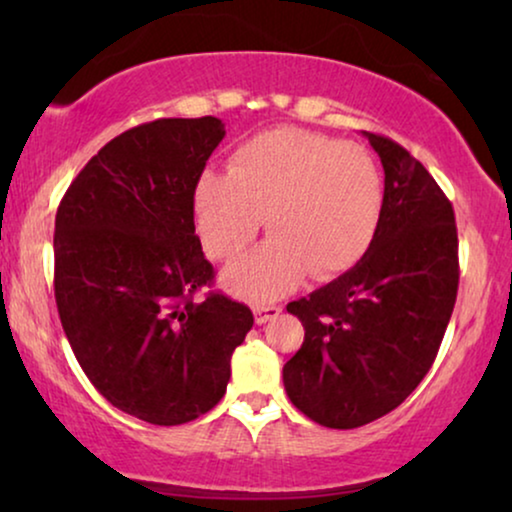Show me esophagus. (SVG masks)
<instances>
[{
  "instance_id": "obj_1",
  "label": "esophagus",
  "mask_w": 512,
  "mask_h": 512,
  "mask_svg": "<svg viewBox=\"0 0 512 512\" xmlns=\"http://www.w3.org/2000/svg\"><path fill=\"white\" fill-rule=\"evenodd\" d=\"M279 314H282V307L279 305H254L256 324H268V321L277 319Z\"/></svg>"
}]
</instances>
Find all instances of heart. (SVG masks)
Segmentation results:
<instances>
[{
	"label": "heart",
	"mask_w": 512,
	"mask_h": 512,
	"mask_svg": "<svg viewBox=\"0 0 512 512\" xmlns=\"http://www.w3.org/2000/svg\"><path fill=\"white\" fill-rule=\"evenodd\" d=\"M195 226L209 258L230 261L263 216L272 240L223 272L247 300H272L303 282L340 277L366 256L384 209V179L359 144L275 128L237 146L230 174L207 170L193 193Z\"/></svg>",
	"instance_id": "obj_1"
}]
</instances>
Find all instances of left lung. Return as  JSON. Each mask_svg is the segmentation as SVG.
<instances>
[{
  "mask_svg": "<svg viewBox=\"0 0 512 512\" xmlns=\"http://www.w3.org/2000/svg\"><path fill=\"white\" fill-rule=\"evenodd\" d=\"M384 167V209L366 256L286 310L303 347L286 361L296 408L328 429H356L398 408L436 361L459 289L454 209L394 139L366 132Z\"/></svg>",
  "mask_w": 512,
  "mask_h": 512,
  "instance_id": "obj_1",
  "label": "left lung"
}]
</instances>
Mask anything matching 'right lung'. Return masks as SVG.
<instances>
[{
  "mask_svg": "<svg viewBox=\"0 0 512 512\" xmlns=\"http://www.w3.org/2000/svg\"><path fill=\"white\" fill-rule=\"evenodd\" d=\"M226 135L214 116L158 118L104 144L55 214V303L93 387L128 415L186 424L226 394L254 326L219 291L195 235L193 193Z\"/></svg>",
  "mask_w": 512,
  "mask_h": 512,
  "instance_id": "1",
  "label": "right lung"
}]
</instances>
